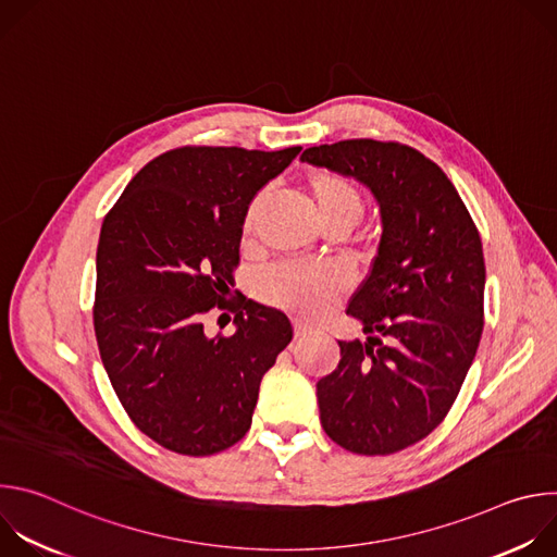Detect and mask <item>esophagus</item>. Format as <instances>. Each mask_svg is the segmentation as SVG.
<instances>
[{
	"label": "esophagus",
	"instance_id": "obj_1",
	"mask_svg": "<svg viewBox=\"0 0 557 557\" xmlns=\"http://www.w3.org/2000/svg\"><path fill=\"white\" fill-rule=\"evenodd\" d=\"M293 329H295V337H297V339L314 333V329H312V326H306V324H301V322H295V326H293Z\"/></svg>",
	"mask_w": 557,
	"mask_h": 557
}]
</instances>
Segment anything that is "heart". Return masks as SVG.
Segmentation results:
<instances>
[{
	"instance_id": "b5f03b06",
	"label": "heart",
	"mask_w": 557,
	"mask_h": 557,
	"mask_svg": "<svg viewBox=\"0 0 557 557\" xmlns=\"http://www.w3.org/2000/svg\"><path fill=\"white\" fill-rule=\"evenodd\" d=\"M306 200L310 202L317 222L331 233H348L363 215V196L359 187L337 172H314L304 185ZM264 198L258 196L245 211L243 235L249 243L262 213ZM344 288L339 271L329 267H280L271 271L262 284V293L271 304L284 306L301 317H322Z\"/></svg>"
}]
</instances>
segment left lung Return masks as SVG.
Segmentation results:
<instances>
[{
	"label": "left lung",
	"mask_w": 557,
	"mask_h": 557,
	"mask_svg": "<svg viewBox=\"0 0 557 557\" xmlns=\"http://www.w3.org/2000/svg\"><path fill=\"white\" fill-rule=\"evenodd\" d=\"M301 161L355 176L381 207L376 258L346 312L368 342H339L317 383L324 432L344 449L387 456L449 412L485 326L481 233L445 172L396 140L308 147Z\"/></svg>",
	"instance_id": "8db88e82"
}]
</instances>
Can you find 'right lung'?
<instances>
[{"mask_svg": "<svg viewBox=\"0 0 557 557\" xmlns=\"http://www.w3.org/2000/svg\"><path fill=\"white\" fill-rule=\"evenodd\" d=\"M299 151L170 149L103 220L92 308L101 361L132 423L170 451L211 456L240 441L262 376L293 339L282 310L226 293L249 202ZM211 309L236 314L233 336L203 333Z\"/></svg>", "mask_w": 557, "mask_h": 557, "instance_id": "right-lung-1", "label": "right lung"}]
</instances>
